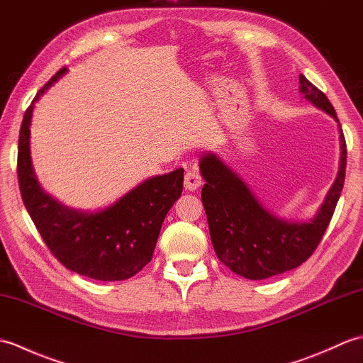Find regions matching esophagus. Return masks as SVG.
Listing matches in <instances>:
<instances>
[{
	"label": "esophagus",
	"instance_id": "34e87169",
	"mask_svg": "<svg viewBox=\"0 0 363 363\" xmlns=\"http://www.w3.org/2000/svg\"><path fill=\"white\" fill-rule=\"evenodd\" d=\"M201 184H203V177H201V174H199L198 169H195V168L189 169L186 176H184V187L190 191L196 190L199 186H201Z\"/></svg>",
	"mask_w": 363,
	"mask_h": 363
}]
</instances>
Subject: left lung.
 <instances>
[{
  "instance_id": "1",
  "label": "left lung",
  "mask_w": 363,
  "mask_h": 363,
  "mask_svg": "<svg viewBox=\"0 0 363 363\" xmlns=\"http://www.w3.org/2000/svg\"><path fill=\"white\" fill-rule=\"evenodd\" d=\"M299 91L338 121L328 96L299 74ZM342 156L335 182L309 223L276 218L252 196L246 184L213 154L201 157V199L215 254L230 272L246 279H267L299 267L317 250L343 190L346 142L340 129Z\"/></svg>"
}]
</instances>
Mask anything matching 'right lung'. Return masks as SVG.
I'll return each mask as SVG.
<instances>
[{"label":"right lung","mask_w":363,"mask_h":363,"mask_svg":"<svg viewBox=\"0 0 363 363\" xmlns=\"http://www.w3.org/2000/svg\"><path fill=\"white\" fill-rule=\"evenodd\" d=\"M67 67L37 91L21 121L17 174L23 203L51 254L65 268L96 281H125L150 264L168 211L182 194L184 169L146 179L107 209L89 213L59 204L38 186L29 156L34 103Z\"/></svg>","instance_id":"obj_1"}]
</instances>
